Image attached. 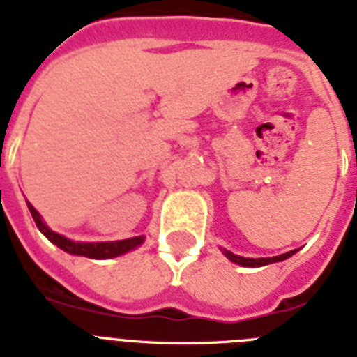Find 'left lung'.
Segmentation results:
<instances>
[{"label": "left lung", "instance_id": "1", "mask_svg": "<svg viewBox=\"0 0 357 357\" xmlns=\"http://www.w3.org/2000/svg\"><path fill=\"white\" fill-rule=\"evenodd\" d=\"M222 253H224L225 257L231 260V262L238 264V266H244V268H260V266H268V264L282 262V260L289 259L291 255L297 253V249H294V251H288V253L279 255V257H268V259H245V257H240V255L231 253V251H227V249H222Z\"/></svg>", "mask_w": 357, "mask_h": 357}]
</instances>
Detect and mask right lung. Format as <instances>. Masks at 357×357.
<instances>
[{"mask_svg":"<svg viewBox=\"0 0 357 357\" xmlns=\"http://www.w3.org/2000/svg\"><path fill=\"white\" fill-rule=\"evenodd\" d=\"M27 207L31 211L34 218V224L40 229V233L53 242L54 245H58L60 249H63L66 253L77 255V257H88V259H115V257H121L124 253H130L133 249H137L139 245L144 242V236H133V238L126 240H117V242H75V240L66 238L63 234L54 233L53 229H49L47 224L43 222L40 213L36 208L27 202Z\"/></svg>","mask_w":357,"mask_h":357,"instance_id":"1","label":"right lung"}]
</instances>
